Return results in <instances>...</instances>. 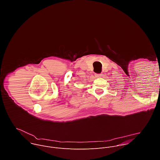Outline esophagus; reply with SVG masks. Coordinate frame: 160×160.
<instances>
[{
    "instance_id": "34e87169",
    "label": "esophagus",
    "mask_w": 160,
    "mask_h": 160,
    "mask_svg": "<svg viewBox=\"0 0 160 160\" xmlns=\"http://www.w3.org/2000/svg\"><path fill=\"white\" fill-rule=\"evenodd\" d=\"M96 77H101L102 76V73H99V74H96L95 75Z\"/></svg>"
}]
</instances>
